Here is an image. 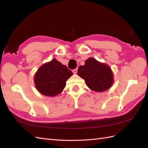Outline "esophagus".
Wrapping results in <instances>:
<instances>
[{
  "mask_svg": "<svg viewBox=\"0 0 148 148\" xmlns=\"http://www.w3.org/2000/svg\"><path fill=\"white\" fill-rule=\"evenodd\" d=\"M77 71H78V69H77V68L74 69V70H73V73L74 74H77Z\"/></svg>",
  "mask_w": 148,
  "mask_h": 148,
  "instance_id": "1",
  "label": "esophagus"
}]
</instances>
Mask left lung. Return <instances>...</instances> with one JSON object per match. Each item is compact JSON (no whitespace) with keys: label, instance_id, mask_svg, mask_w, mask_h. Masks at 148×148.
Returning <instances> with one entry per match:
<instances>
[{"label":"left lung","instance_id":"left-lung-1","mask_svg":"<svg viewBox=\"0 0 148 148\" xmlns=\"http://www.w3.org/2000/svg\"><path fill=\"white\" fill-rule=\"evenodd\" d=\"M77 73L84 79L87 86L96 92L107 90L114 82V75L110 66L94 58H89L84 65L79 66Z\"/></svg>","mask_w":148,"mask_h":148}]
</instances>
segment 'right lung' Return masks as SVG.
<instances>
[{
    "label": "right lung",
    "mask_w": 148,
    "mask_h": 148,
    "mask_svg": "<svg viewBox=\"0 0 148 148\" xmlns=\"http://www.w3.org/2000/svg\"><path fill=\"white\" fill-rule=\"evenodd\" d=\"M72 75L66 66L53 59L38 70L34 78L35 86L44 96H56L63 91L66 80Z\"/></svg>",
    "instance_id": "obj_1"
}]
</instances>
